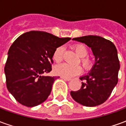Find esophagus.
<instances>
[{"mask_svg": "<svg viewBox=\"0 0 126 126\" xmlns=\"http://www.w3.org/2000/svg\"><path fill=\"white\" fill-rule=\"evenodd\" d=\"M61 78L64 79V80H65V81H67V82H69V81H70V80H71V79H69V78H64V77H61Z\"/></svg>", "mask_w": 126, "mask_h": 126, "instance_id": "1", "label": "esophagus"}]
</instances>
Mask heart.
Wrapping results in <instances>:
<instances>
[{"label":"heart","instance_id":"b5f03b06","mask_svg":"<svg viewBox=\"0 0 126 126\" xmlns=\"http://www.w3.org/2000/svg\"><path fill=\"white\" fill-rule=\"evenodd\" d=\"M74 49L78 55L81 57L80 62L85 70H90L93 67V61L90 58L86 57L88 53V50L85 45L82 44H78L74 45ZM64 48L59 47L55 50L52 55V59L56 63H59L63 59ZM55 74L61 77L69 78L78 75L81 73L82 68L79 65H71L67 63H62L55 66L54 68Z\"/></svg>","mask_w":126,"mask_h":126}]
</instances>
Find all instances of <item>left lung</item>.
<instances>
[{
  "instance_id": "left-lung-1",
  "label": "left lung",
  "mask_w": 126,
  "mask_h": 126,
  "mask_svg": "<svg viewBox=\"0 0 126 126\" xmlns=\"http://www.w3.org/2000/svg\"><path fill=\"white\" fill-rule=\"evenodd\" d=\"M73 40L91 48L95 58L90 71L79 79L83 80L78 91H71L76 102L86 107H95L107 100L118 82L119 61L115 46L110 40L98 36H85Z\"/></svg>"
}]
</instances>
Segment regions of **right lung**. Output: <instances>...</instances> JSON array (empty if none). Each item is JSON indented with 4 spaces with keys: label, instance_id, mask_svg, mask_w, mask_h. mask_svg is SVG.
Wrapping results in <instances>:
<instances>
[{
    "label": "right lung",
    "instance_id": "add662e5",
    "mask_svg": "<svg viewBox=\"0 0 126 126\" xmlns=\"http://www.w3.org/2000/svg\"><path fill=\"white\" fill-rule=\"evenodd\" d=\"M70 40L40 31L26 32L15 40L8 52L4 74L7 89L17 102L32 107L47 100L59 77L43 74L52 70L55 50Z\"/></svg>",
    "mask_w": 126,
    "mask_h": 126
}]
</instances>
